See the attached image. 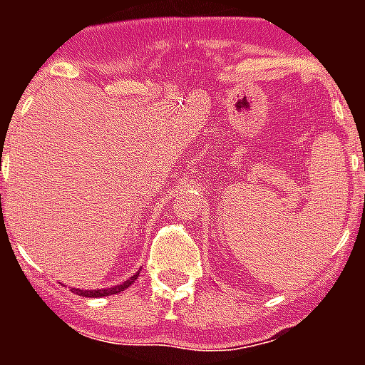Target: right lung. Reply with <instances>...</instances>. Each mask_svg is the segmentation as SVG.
I'll return each mask as SVG.
<instances>
[{
	"label": "right lung",
	"instance_id": "obj_1",
	"mask_svg": "<svg viewBox=\"0 0 365 365\" xmlns=\"http://www.w3.org/2000/svg\"><path fill=\"white\" fill-rule=\"evenodd\" d=\"M138 274L140 272H136V274H132L128 280H125V282L121 284V286H113V288H108V289H77L73 288V292H76L77 295H83V297H104V295H113V294H119V292H125L128 286H132V282L136 280Z\"/></svg>",
	"mask_w": 365,
	"mask_h": 365
}]
</instances>
